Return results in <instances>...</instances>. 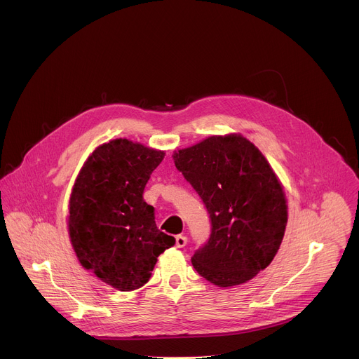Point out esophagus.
<instances>
[{
  "label": "esophagus",
  "mask_w": 359,
  "mask_h": 359,
  "mask_svg": "<svg viewBox=\"0 0 359 359\" xmlns=\"http://www.w3.org/2000/svg\"><path fill=\"white\" fill-rule=\"evenodd\" d=\"M187 242H188L187 236H184V235H177V236H175V246H177V248H180V249L185 248V246H187Z\"/></svg>",
  "instance_id": "1"
}]
</instances>
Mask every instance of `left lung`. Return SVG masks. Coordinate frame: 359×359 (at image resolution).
<instances>
[{
  "mask_svg": "<svg viewBox=\"0 0 359 359\" xmlns=\"http://www.w3.org/2000/svg\"><path fill=\"white\" fill-rule=\"evenodd\" d=\"M172 157L211 219L194 268L219 287L253 279L278 253L287 224L285 192L269 163L241 134L208 137Z\"/></svg>",
  "mask_w": 359,
  "mask_h": 359,
  "instance_id": "1",
  "label": "left lung"
}]
</instances>
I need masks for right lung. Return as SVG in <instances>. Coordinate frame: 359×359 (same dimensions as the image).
<instances>
[{
	"label": "right lung",
	"instance_id": "obj_1",
	"mask_svg": "<svg viewBox=\"0 0 359 359\" xmlns=\"http://www.w3.org/2000/svg\"><path fill=\"white\" fill-rule=\"evenodd\" d=\"M163 151L128 140L98 147L84 163L69 203V235L86 269L120 292L144 286L175 239L160 232L144 189Z\"/></svg>",
	"mask_w": 359,
	"mask_h": 359
}]
</instances>
